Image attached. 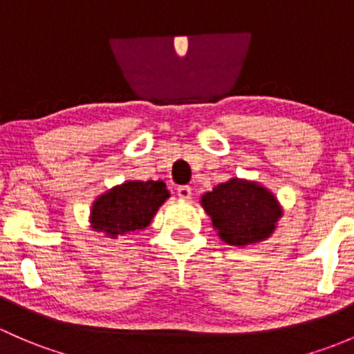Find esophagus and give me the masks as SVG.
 I'll list each match as a JSON object with an SVG mask.
<instances>
[{
    "instance_id": "obj_1",
    "label": "esophagus",
    "mask_w": 354,
    "mask_h": 354,
    "mask_svg": "<svg viewBox=\"0 0 354 354\" xmlns=\"http://www.w3.org/2000/svg\"><path fill=\"white\" fill-rule=\"evenodd\" d=\"M177 194H178V198L187 201V199H191V196H192V189L189 187V185H180V187L177 189Z\"/></svg>"
}]
</instances>
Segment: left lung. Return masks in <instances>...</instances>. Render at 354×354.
<instances>
[{
  "instance_id": "obj_1",
  "label": "left lung",
  "mask_w": 354,
  "mask_h": 354,
  "mask_svg": "<svg viewBox=\"0 0 354 354\" xmlns=\"http://www.w3.org/2000/svg\"><path fill=\"white\" fill-rule=\"evenodd\" d=\"M213 228L228 245H252L268 240L283 216L278 198L256 180L233 177L201 198Z\"/></svg>"
}]
</instances>
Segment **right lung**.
<instances>
[{
    "instance_id": "add662e5",
    "label": "right lung",
    "mask_w": 354,
    "mask_h": 354,
    "mask_svg": "<svg viewBox=\"0 0 354 354\" xmlns=\"http://www.w3.org/2000/svg\"><path fill=\"white\" fill-rule=\"evenodd\" d=\"M169 198L163 180H126L93 201L90 225L109 239L127 236L145 230Z\"/></svg>"
}]
</instances>
